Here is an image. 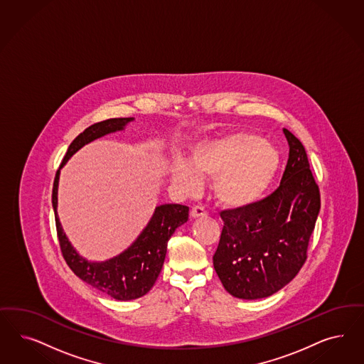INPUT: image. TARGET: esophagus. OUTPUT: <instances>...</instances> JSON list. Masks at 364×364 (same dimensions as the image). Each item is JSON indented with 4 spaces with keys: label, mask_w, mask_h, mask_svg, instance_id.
Wrapping results in <instances>:
<instances>
[{
    "label": "esophagus",
    "mask_w": 364,
    "mask_h": 364,
    "mask_svg": "<svg viewBox=\"0 0 364 364\" xmlns=\"http://www.w3.org/2000/svg\"><path fill=\"white\" fill-rule=\"evenodd\" d=\"M206 211L203 210V208L200 206H194L190 211V217L191 218H200V217H206Z\"/></svg>",
    "instance_id": "obj_1"
}]
</instances>
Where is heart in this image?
Instances as JSON below:
<instances>
[{
  "label": "heart",
  "instance_id": "b5f03b06",
  "mask_svg": "<svg viewBox=\"0 0 364 364\" xmlns=\"http://www.w3.org/2000/svg\"><path fill=\"white\" fill-rule=\"evenodd\" d=\"M280 154L252 132H235L202 141L190 154V164L176 162L171 179L183 193H194L200 179H213V194L229 210L245 209L261 200L277 176Z\"/></svg>",
  "mask_w": 364,
  "mask_h": 364
}]
</instances>
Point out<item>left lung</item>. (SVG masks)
<instances>
[{
    "label": "left lung",
    "instance_id": "1",
    "mask_svg": "<svg viewBox=\"0 0 364 364\" xmlns=\"http://www.w3.org/2000/svg\"><path fill=\"white\" fill-rule=\"evenodd\" d=\"M282 131L289 158L280 186L249 208L221 214L223 233L213 265L223 288L237 299L268 297L294 280L304 265L320 211L304 146Z\"/></svg>",
    "mask_w": 364,
    "mask_h": 364
}]
</instances>
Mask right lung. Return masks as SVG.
Instances as JSON below:
<instances>
[{
    "label": "right lung",
    "mask_w": 364,
    "mask_h": 364,
    "mask_svg": "<svg viewBox=\"0 0 364 364\" xmlns=\"http://www.w3.org/2000/svg\"><path fill=\"white\" fill-rule=\"evenodd\" d=\"M132 120L134 117H114L95 123L84 129L70 143L55 176L52 191V206L56 218L60 247L68 267L82 282L120 301L139 299L153 288L164 267L170 237L174 235L176 228L188 220V206L178 203L156 206L147 226L124 252L106 261H88L72 247L63 230L58 215V188L60 168L64 167L73 154L79 151L82 146L107 134L123 131Z\"/></svg>",
    "instance_id": "add662e5"
}]
</instances>
